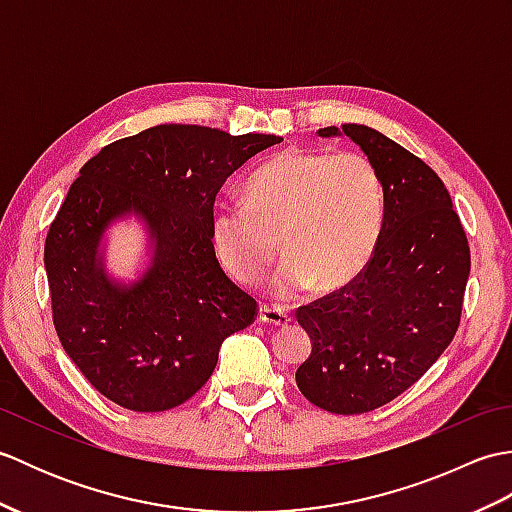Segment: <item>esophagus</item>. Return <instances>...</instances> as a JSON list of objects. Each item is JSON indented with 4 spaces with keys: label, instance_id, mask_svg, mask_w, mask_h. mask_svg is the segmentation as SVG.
<instances>
[{
    "label": "esophagus",
    "instance_id": "1",
    "mask_svg": "<svg viewBox=\"0 0 512 512\" xmlns=\"http://www.w3.org/2000/svg\"><path fill=\"white\" fill-rule=\"evenodd\" d=\"M257 319H259V323L275 325V328H284V325H288V323H290V314H288V312H284L281 308L266 306V303H262V306H259Z\"/></svg>",
    "mask_w": 512,
    "mask_h": 512
}]
</instances>
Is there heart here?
<instances>
[{
  "label": "heart",
  "mask_w": 512,
  "mask_h": 512,
  "mask_svg": "<svg viewBox=\"0 0 512 512\" xmlns=\"http://www.w3.org/2000/svg\"><path fill=\"white\" fill-rule=\"evenodd\" d=\"M383 222V182L365 156L286 149L248 178L244 202L217 206L211 237L222 266L242 284L262 279L284 244L290 257L273 288L292 297L314 284L339 290L354 281Z\"/></svg>",
  "instance_id": "b5f03b06"
}]
</instances>
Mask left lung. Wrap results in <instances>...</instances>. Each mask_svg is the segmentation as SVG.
Wrapping results in <instances>:
<instances>
[{
	"instance_id": "1",
	"label": "left lung",
	"mask_w": 512,
	"mask_h": 512,
	"mask_svg": "<svg viewBox=\"0 0 512 512\" xmlns=\"http://www.w3.org/2000/svg\"><path fill=\"white\" fill-rule=\"evenodd\" d=\"M341 134L376 167L385 222L363 273L295 312L312 341L297 385L312 405L354 416L400 396L447 350L462 317L471 250L436 171L372 127L319 129L323 138Z\"/></svg>"
}]
</instances>
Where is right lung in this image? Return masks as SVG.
Here are the masks:
<instances>
[{
    "mask_svg": "<svg viewBox=\"0 0 512 512\" xmlns=\"http://www.w3.org/2000/svg\"><path fill=\"white\" fill-rule=\"evenodd\" d=\"M281 140L156 125L85 162L43 262L63 350L105 398L147 413L182 405L211 378L226 336L255 321L257 301L215 259L213 204L233 171ZM129 212L148 224L155 255L143 278L121 285L98 246Z\"/></svg>",
    "mask_w": 512,
    "mask_h": 512,
    "instance_id": "obj_1",
    "label": "right lung"
}]
</instances>
